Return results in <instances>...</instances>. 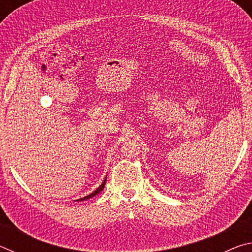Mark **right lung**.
I'll list each match as a JSON object with an SVG mask.
<instances>
[{"instance_id":"obj_1","label":"right lung","mask_w":252,"mask_h":252,"mask_svg":"<svg viewBox=\"0 0 252 252\" xmlns=\"http://www.w3.org/2000/svg\"><path fill=\"white\" fill-rule=\"evenodd\" d=\"M105 182H106V177H105V179H104V181L101 183V186L97 188V189H95L94 191H93L92 193H90V194H88V195H85V197H83V198H81V199H78L76 200V201H84V200H88V199H90V198H93L94 197V195H96L97 193L99 192H101L102 190H103V188H104V185H105Z\"/></svg>"}]
</instances>
